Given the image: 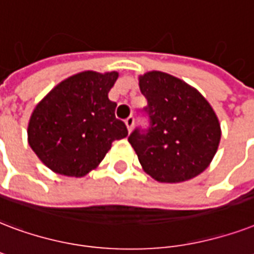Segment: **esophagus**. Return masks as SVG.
<instances>
[{
  "label": "esophagus",
  "mask_w": 254,
  "mask_h": 254,
  "mask_svg": "<svg viewBox=\"0 0 254 254\" xmlns=\"http://www.w3.org/2000/svg\"><path fill=\"white\" fill-rule=\"evenodd\" d=\"M125 124H127V130L131 131V129H133V125H134V119L133 117H127V120H125Z\"/></svg>",
  "instance_id": "1"
}]
</instances>
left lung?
<instances>
[{
    "label": "left lung",
    "mask_w": 254,
    "mask_h": 254,
    "mask_svg": "<svg viewBox=\"0 0 254 254\" xmlns=\"http://www.w3.org/2000/svg\"><path fill=\"white\" fill-rule=\"evenodd\" d=\"M148 127L127 137L144 170L160 183H183L204 172L217 152L221 129L209 102L162 71L140 77Z\"/></svg>",
    "instance_id": "obj_1"
}]
</instances>
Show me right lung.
I'll return each mask as SVG.
<instances>
[{"label":"right lung","mask_w":254,"mask_h":254,"mask_svg":"<svg viewBox=\"0 0 254 254\" xmlns=\"http://www.w3.org/2000/svg\"><path fill=\"white\" fill-rule=\"evenodd\" d=\"M119 73L82 71L58 84L33 112L29 145L49 169L82 177L104 160L112 142L127 135L108 93Z\"/></svg>","instance_id":"1"}]
</instances>
